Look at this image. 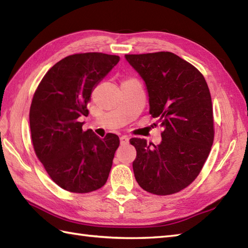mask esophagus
I'll return each instance as SVG.
<instances>
[{"label":"esophagus","instance_id":"obj_1","mask_svg":"<svg viewBox=\"0 0 248 248\" xmlns=\"http://www.w3.org/2000/svg\"><path fill=\"white\" fill-rule=\"evenodd\" d=\"M129 143V139H128V136H121L120 138V144L121 145H127Z\"/></svg>","mask_w":248,"mask_h":248}]
</instances>
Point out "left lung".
Segmentation results:
<instances>
[{
  "mask_svg": "<svg viewBox=\"0 0 248 248\" xmlns=\"http://www.w3.org/2000/svg\"><path fill=\"white\" fill-rule=\"evenodd\" d=\"M124 57L144 80L149 113L163 128L156 146L144 139L130 140L136 149V181L151 194L180 192L197 178L213 144L208 84L196 68L171 52Z\"/></svg>",
  "mask_w": 248,
  "mask_h": 248,
  "instance_id": "obj_1",
  "label": "left lung"
}]
</instances>
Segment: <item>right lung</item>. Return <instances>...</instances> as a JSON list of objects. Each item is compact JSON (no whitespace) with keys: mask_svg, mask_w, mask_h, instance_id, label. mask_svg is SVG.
I'll list each match as a JSON object with an SVG mask.
<instances>
[{"mask_svg":"<svg viewBox=\"0 0 248 248\" xmlns=\"http://www.w3.org/2000/svg\"><path fill=\"white\" fill-rule=\"evenodd\" d=\"M119 56L98 52L69 55L46 73L30 108L35 154L57 186L72 193L102 187L112 168L119 138L100 139L83 131L81 116L100 81L118 64Z\"/></svg>","mask_w":248,"mask_h":248,"instance_id":"right-lung-1","label":"right lung"}]
</instances>
